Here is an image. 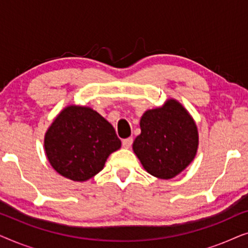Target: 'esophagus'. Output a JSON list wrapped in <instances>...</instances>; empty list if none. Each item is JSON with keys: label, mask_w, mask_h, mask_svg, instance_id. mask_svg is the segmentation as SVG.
Listing matches in <instances>:
<instances>
[{"label": "esophagus", "mask_w": 248, "mask_h": 248, "mask_svg": "<svg viewBox=\"0 0 248 248\" xmlns=\"http://www.w3.org/2000/svg\"><path fill=\"white\" fill-rule=\"evenodd\" d=\"M132 143H133V139H132V138L124 139L123 142H122V144H123V147H124L125 149H128V148H131Z\"/></svg>", "instance_id": "esophagus-1"}]
</instances>
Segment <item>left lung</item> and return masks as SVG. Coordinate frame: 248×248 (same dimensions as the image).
<instances>
[{
    "mask_svg": "<svg viewBox=\"0 0 248 248\" xmlns=\"http://www.w3.org/2000/svg\"><path fill=\"white\" fill-rule=\"evenodd\" d=\"M141 134L135 138L133 151L149 174L170 179L194 160L199 132L187 109L176 99L148 109L140 120Z\"/></svg>",
    "mask_w": 248,
    "mask_h": 248,
    "instance_id": "obj_1",
    "label": "left lung"
}]
</instances>
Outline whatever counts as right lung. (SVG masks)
Wrapping results in <instances>:
<instances>
[{"mask_svg":"<svg viewBox=\"0 0 248 248\" xmlns=\"http://www.w3.org/2000/svg\"><path fill=\"white\" fill-rule=\"evenodd\" d=\"M113 125L93 108L69 105L45 133L49 164L63 177L86 182L103 170L110 154L121 148Z\"/></svg>","mask_w":248,"mask_h":248,"instance_id":"right-lung-1","label":"right lung"}]
</instances>
